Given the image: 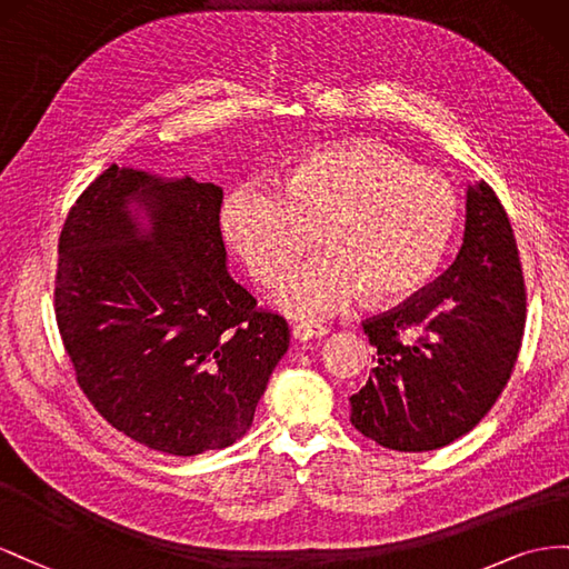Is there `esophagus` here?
<instances>
[{
    "label": "esophagus",
    "instance_id": "1",
    "mask_svg": "<svg viewBox=\"0 0 569 569\" xmlns=\"http://www.w3.org/2000/svg\"><path fill=\"white\" fill-rule=\"evenodd\" d=\"M327 333H329V329L319 327V323H310V321L293 323V338L296 340H315V338H321Z\"/></svg>",
    "mask_w": 569,
    "mask_h": 569
}]
</instances>
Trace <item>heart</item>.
I'll return each instance as SVG.
<instances>
[{"label": "heart", "instance_id": "b5f03b06", "mask_svg": "<svg viewBox=\"0 0 569 569\" xmlns=\"http://www.w3.org/2000/svg\"><path fill=\"white\" fill-rule=\"evenodd\" d=\"M458 192L381 142L329 144L305 154L283 186L240 183L221 207V231L257 283L269 286L319 229L323 254L290 269L273 300L323 319L412 296L441 264L458 226Z\"/></svg>", "mask_w": 569, "mask_h": 569}]
</instances>
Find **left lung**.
<instances>
[{
    "label": "left lung",
    "mask_w": 569,
    "mask_h": 569,
    "mask_svg": "<svg viewBox=\"0 0 569 569\" xmlns=\"http://www.w3.org/2000/svg\"><path fill=\"white\" fill-rule=\"evenodd\" d=\"M525 321L527 288L512 226L481 181L467 190L456 262L402 305L362 321L377 367L350 396L352 427L400 452L458 441L508 386Z\"/></svg>",
    "instance_id": "8db88e82"
}]
</instances>
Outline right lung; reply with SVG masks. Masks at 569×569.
<instances>
[{
	"instance_id": "add662e5",
	"label": "right lung",
	"mask_w": 569,
	"mask_h": 569,
	"mask_svg": "<svg viewBox=\"0 0 569 569\" xmlns=\"http://www.w3.org/2000/svg\"><path fill=\"white\" fill-rule=\"evenodd\" d=\"M221 202L214 183L111 164L59 236L54 315L80 391L113 429L178 458L250 429L290 343L288 321L226 271Z\"/></svg>"
}]
</instances>
